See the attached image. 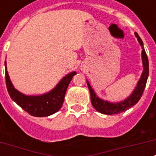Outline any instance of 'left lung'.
I'll return each instance as SVG.
<instances>
[{
  "label": "left lung",
  "mask_w": 156,
  "mask_h": 156,
  "mask_svg": "<svg viewBox=\"0 0 156 156\" xmlns=\"http://www.w3.org/2000/svg\"><path fill=\"white\" fill-rule=\"evenodd\" d=\"M134 35H135L139 43L142 48V52H141L142 57H141V58H142V64H143V72H142V74H141L139 81L137 82V84L135 86V88L129 97H127L122 101L116 102V103L105 100L103 98H99L98 95L96 94V93L91 87L89 82L87 80V84H88V89L90 92L92 105L97 111L101 113V114L108 115H116V114H119V113L125 111V110L131 108L132 106H134V105H136L143 94V92H144L145 85H146V82H147L148 76H149V61H148L146 52L144 51L143 41L140 37V36L138 35L137 32H134Z\"/></svg>",
  "instance_id": "left-lung-1"
}]
</instances>
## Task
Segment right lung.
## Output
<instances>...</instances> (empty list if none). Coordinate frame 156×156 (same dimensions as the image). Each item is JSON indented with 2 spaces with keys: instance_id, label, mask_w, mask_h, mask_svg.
Segmentation results:
<instances>
[{
  "instance_id": "1",
  "label": "right lung",
  "mask_w": 156,
  "mask_h": 156,
  "mask_svg": "<svg viewBox=\"0 0 156 156\" xmlns=\"http://www.w3.org/2000/svg\"><path fill=\"white\" fill-rule=\"evenodd\" d=\"M5 83L10 97L13 101L35 117H47L58 112L64 101L67 88L72 78L77 73L71 72L64 76L51 90L40 95H27L18 91L12 84L9 77L6 61H5Z\"/></svg>"
}]
</instances>
